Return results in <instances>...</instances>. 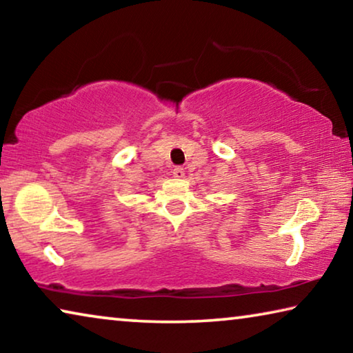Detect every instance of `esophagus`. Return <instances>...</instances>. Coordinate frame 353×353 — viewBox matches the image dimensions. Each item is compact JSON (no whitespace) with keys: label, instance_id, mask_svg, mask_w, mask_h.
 <instances>
[{"label":"esophagus","instance_id":"obj_1","mask_svg":"<svg viewBox=\"0 0 353 353\" xmlns=\"http://www.w3.org/2000/svg\"><path fill=\"white\" fill-rule=\"evenodd\" d=\"M172 176L177 177V179H182L183 176H185V171H183V168L177 166V168H174V170H172Z\"/></svg>","mask_w":353,"mask_h":353}]
</instances>
